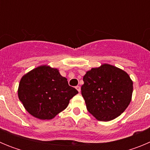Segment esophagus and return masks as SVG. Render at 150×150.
Returning a JSON list of instances; mask_svg holds the SVG:
<instances>
[{"label": "esophagus", "mask_w": 150, "mask_h": 150, "mask_svg": "<svg viewBox=\"0 0 150 150\" xmlns=\"http://www.w3.org/2000/svg\"><path fill=\"white\" fill-rule=\"evenodd\" d=\"M76 90H77V91H79V92H80V90H81V88H80V86H76Z\"/></svg>", "instance_id": "esophagus-1"}]
</instances>
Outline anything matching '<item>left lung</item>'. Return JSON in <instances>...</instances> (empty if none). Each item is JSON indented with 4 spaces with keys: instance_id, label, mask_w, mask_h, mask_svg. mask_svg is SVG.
Returning <instances> with one entry per match:
<instances>
[{
    "instance_id": "obj_1",
    "label": "left lung",
    "mask_w": 150,
    "mask_h": 150,
    "mask_svg": "<svg viewBox=\"0 0 150 150\" xmlns=\"http://www.w3.org/2000/svg\"><path fill=\"white\" fill-rule=\"evenodd\" d=\"M81 93L88 112L99 121L114 120L132 100L133 82L122 69L108 64L93 67L83 76Z\"/></svg>"
}]
</instances>
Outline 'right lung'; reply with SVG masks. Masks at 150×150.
Listing matches in <instances>:
<instances>
[{
	"label": "right lung",
	"instance_id": "obj_1",
	"mask_svg": "<svg viewBox=\"0 0 150 150\" xmlns=\"http://www.w3.org/2000/svg\"><path fill=\"white\" fill-rule=\"evenodd\" d=\"M77 93L58 69L49 65L39 66L25 74L18 88V98L25 109L42 120L53 119Z\"/></svg>",
	"mask_w": 150,
	"mask_h": 150
}]
</instances>
